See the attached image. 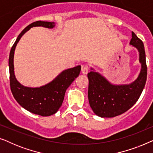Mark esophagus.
<instances>
[{
    "mask_svg": "<svg viewBox=\"0 0 153 153\" xmlns=\"http://www.w3.org/2000/svg\"><path fill=\"white\" fill-rule=\"evenodd\" d=\"M81 72L83 74H86L88 72V68L86 65H82L81 66Z\"/></svg>",
    "mask_w": 153,
    "mask_h": 153,
    "instance_id": "obj_1",
    "label": "esophagus"
}]
</instances>
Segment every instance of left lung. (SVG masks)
Listing matches in <instances>:
<instances>
[{
  "instance_id": "left-lung-1",
  "label": "left lung",
  "mask_w": 153,
  "mask_h": 153,
  "mask_svg": "<svg viewBox=\"0 0 153 153\" xmlns=\"http://www.w3.org/2000/svg\"><path fill=\"white\" fill-rule=\"evenodd\" d=\"M130 45L139 52L141 72L133 83L128 85H112L99 73L91 71L88 74L89 81V104L93 112L102 118H113L126 112L139 100L147 79V65L144 45L134 32Z\"/></svg>"
}]
</instances>
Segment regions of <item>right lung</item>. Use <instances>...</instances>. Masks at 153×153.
<instances>
[{"mask_svg":"<svg viewBox=\"0 0 153 153\" xmlns=\"http://www.w3.org/2000/svg\"><path fill=\"white\" fill-rule=\"evenodd\" d=\"M54 22L37 21L28 25L19 35L10 50L9 57L10 84L14 99L22 107L33 114L42 116H49L56 114L61 106L65 93L74 79L80 74L81 66L68 69L60 73L48 84L39 88L25 87L18 82L14 72V53L16 44L26 31L32 27L43 26L52 28Z\"/></svg>","mask_w":153,"mask_h":153,"instance_id":"obj_1","label":"right lung"}]
</instances>
